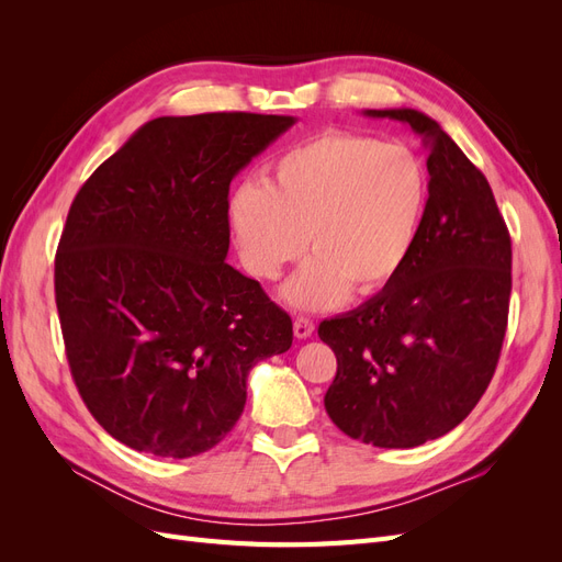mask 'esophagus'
Listing matches in <instances>:
<instances>
[{
  "label": "esophagus",
  "instance_id": "1",
  "mask_svg": "<svg viewBox=\"0 0 562 562\" xmlns=\"http://www.w3.org/2000/svg\"><path fill=\"white\" fill-rule=\"evenodd\" d=\"M293 333H295L297 339H307V337H312V333H314V323H312L310 318L297 316V318L293 321Z\"/></svg>",
  "mask_w": 562,
  "mask_h": 562
}]
</instances>
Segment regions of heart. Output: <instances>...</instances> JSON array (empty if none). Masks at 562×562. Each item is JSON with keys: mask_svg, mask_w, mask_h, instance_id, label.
<instances>
[{"mask_svg": "<svg viewBox=\"0 0 562 562\" xmlns=\"http://www.w3.org/2000/svg\"><path fill=\"white\" fill-rule=\"evenodd\" d=\"M429 203L427 166L413 149L330 131L283 151L267 182L229 194L227 217L255 279L274 281L310 246L283 285L295 310H328L398 277Z\"/></svg>", "mask_w": 562, "mask_h": 562, "instance_id": "b5f03b06", "label": "heart"}]
</instances>
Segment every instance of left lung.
<instances>
[{
  "label": "left lung",
  "mask_w": 562,
  "mask_h": 562,
  "mask_svg": "<svg viewBox=\"0 0 562 562\" xmlns=\"http://www.w3.org/2000/svg\"><path fill=\"white\" fill-rule=\"evenodd\" d=\"M396 119L429 149V203L398 277L361 307L323 321L337 356L326 413L378 448H415L452 431L495 375L512 297V236L485 176L424 112Z\"/></svg>",
  "instance_id": "left-lung-1"
}]
</instances>
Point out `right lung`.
Listing matches in <instances>:
<instances>
[{
    "label": "right lung",
    "mask_w": 562,
    "mask_h": 562,
    "mask_svg": "<svg viewBox=\"0 0 562 562\" xmlns=\"http://www.w3.org/2000/svg\"><path fill=\"white\" fill-rule=\"evenodd\" d=\"M295 116H159L77 192L56 252L67 363L119 443L184 459L241 417L250 368L293 321L227 265L229 184Z\"/></svg>",
    "instance_id": "1"
}]
</instances>
